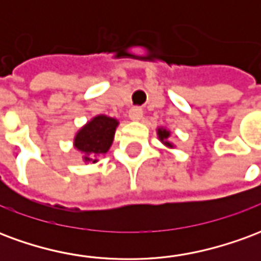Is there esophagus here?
I'll use <instances>...</instances> for the list:
<instances>
[{
    "label": "esophagus",
    "instance_id": "1",
    "mask_svg": "<svg viewBox=\"0 0 261 261\" xmlns=\"http://www.w3.org/2000/svg\"><path fill=\"white\" fill-rule=\"evenodd\" d=\"M128 117H130V120H133V121H138V120H141L142 109L138 108V106H136V108H131L130 112H128Z\"/></svg>",
    "mask_w": 261,
    "mask_h": 261
}]
</instances>
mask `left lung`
<instances>
[{
    "label": "left lung",
    "mask_w": 261,
    "mask_h": 261,
    "mask_svg": "<svg viewBox=\"0 0 261 261\" xmlns=\"http://www.w3.org/2000/svg\"><path fill=\"white\" fill-rule=\"evenodd\" d=\"M170 137V131L166 130V128H164V127H159L158 128V138L161 140V142L164 144L165 147L168 148H173V144L172 142H169V138Z\"/></svg>",
    "instance_id": "8db88e82"
}]
</instances>
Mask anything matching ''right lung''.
Returning a JSON list of instances; mask_svg holds the SVG:
<instances>
[{"instance_id": "1", "label": "right lung", "mask_w": 261, "mask_h": 261, "mask_svg": "<svg viewBox=\"0 0 261 261\" xmlns=\"http://www.w3.org/2000/svg\"><path fill=\"white\" fill-rule=\"evenodd\" d=\"M117 125L119 121L116 119L99 114L80 128L75 134L74 147L84 153L85 162L95 164L97 156L108 152L112 147Z\"/></svg>"}]
</instances>
